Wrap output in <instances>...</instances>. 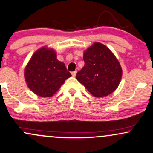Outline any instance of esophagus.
<instances>
[{
	"label": "esophagus",
	"mask_w": 153,
	"mask_h": 153,
	"mask_svg": "<svg viewBox=\"0 0 153 153\" xmlns=\"http://www.w3.org/2000/svg\"><path fill=\"white\" fill-rule=\"evenodd\" d=\"M76 73H77V71H73V72H72L71 74H72V75H73V77H75V75H76Z\"/></svg>",
	"instance_id": "obj_1"
}]
</instances>
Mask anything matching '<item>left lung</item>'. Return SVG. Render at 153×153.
<instances>
[{
	"label": "left lung",
	"instance_id": "1",
	"mask_svg": "<svg viewBox=\"0 0 153 153\" xmlns=\"http://www.w3.org/2000/svg\"><path fill=\"white\" fill-rule=\"evenodd\" d=\"M85 65L76 78L95 97H103L114 92L122 78L119 61L108 47L94 43L83 54Z\"/></svg>",
	"mask_w": 153,
	"mask_h": 153
}]
</instances>
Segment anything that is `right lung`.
<instances>
[{
	"mask_svg": "<svg viewBox=\"0 0 153 153\" xmlns=\"http://www.w3.org/2000/svg\"><path fill=\"white\" fill-rule=\"evenodd\" d=\"M24 76L28 87L42 97H51L71 76L65 64L57 59L55 52L42 47L33 54Z\"/></svg>",
	"mask_w": 153,
	"mask_h": 153,
	"instance_id": "1",
	"label": "right lung"
}]
</instances>
